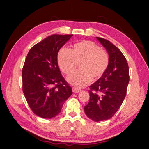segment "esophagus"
Instances as JSON below:
<instances>
[{"label": "esophagus", "mask_w": 149, "mask_h": 149, "mask_svg": "<svg viewBox=\"0 0 149 149\" xmlns=\"http://www.w3.org/2000/svg\"><path fill=\"white\" fill-rule=\"evenodd\" d=\"M72 90H73V93H79V91H81V89L76 88V87H73L72 88Z\"/></svg>", "instance_id": "esophagus-1"}]
</instances>
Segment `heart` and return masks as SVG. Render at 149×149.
Here are the masks:
<instances>
[{
  "mask_svg": "<svg viewBox=\"0 0 149 149\" xmlns=\"http://www.w3.org/2000/svg\"><path fill=\"white\" fill-rule=\"evenodd\" d=\"M58 63L63 73L70 74L79 63V70L67 78L71 84L83 88L105 73L109 64L107 53L97 44L84 40L74 43L69 49L61 48L58 53Z\"/></svg>",
  "mask_w": 149,
  "mask_h": 149,
  "instance_id": "obj_1",
  "label": "heart"
}]
</instances>
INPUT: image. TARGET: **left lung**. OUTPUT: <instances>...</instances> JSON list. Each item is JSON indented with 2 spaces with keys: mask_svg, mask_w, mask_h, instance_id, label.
<instances>
[{
  "mask_svg": "<svg viewBox=\"0 0 149 149\" xmlns=\"http://www.w3.org/2000/svg\"><path fill=\"white\" fill-rule=\"evenodd\" d=\"M106 48L109 64L105 73L90 86L89 101L84 112L95 122L111 119L118 111L126 95L129 82V71L125 56L107 40L96 37Z\"/></svg>",
  "mask_w": 149,
  "mask_h": 149,
  "instance_id": "1",
  "label": "left lung"
}]
</instances>
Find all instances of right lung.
I'll list each match as a JSON object with an SVG mask.
<instances>
[{
  "label": "right lung",
  "mask_w": 149,
  "mask_h": 149,
  "mask_svg": "<svg viewBox=\"0 0 149 149\" xmlns=\"http://www.w3.org/2000/svg\"><path fill=\"white\" fill-rule=\"evenodd\" d=\"M73 35L54 34L31 47L22 69L23 92L31 111L44 119L59 114L73 93L58 65L60 48Z\"/></svg>",
  "instance_id": "add662e5"
}]
</instances>
